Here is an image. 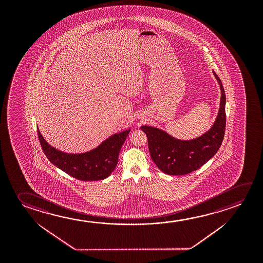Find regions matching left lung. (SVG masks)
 Instances as JSON below:
<instances>
[{
	"instance_id": "left-lung-1",
	"label": "left lung",
	"mask_w": 263,
	"mask_h": 263,
	"mask_svg": "<svg viewBox=\"0 0 263 263\" xmlns=\"http://www.w3.org/2000/svg\"><path fill=\"white\" fill-rule=\"evenodd\" d=\"M213 73L219 83L221 98L215 123L205 133L194 139L181 140L151 125L140 127L146 133L151 159L166 174L185 175L194 172L219 149L226 129V95L219 78L215 71Z\"/></svg>"
}]
</instances>
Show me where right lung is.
Here are the masks:
<instances>
[{
    "mask_svg": "<svg viewBox=\"0 0 263 263\" xmlns=\"http://www.w3.org/2000/svg\"><path fill=\"white\" fill-rule=\"evenodd\" d=\"M130 129L114 134L93 149L71 154L50 146L39 128V142L45 155L52 164L80 181H100L107 178L117 167L121 147Z\"/></svg>",
    "mask_w": 263,
    "mask_h": 263,
    "instance_id": "add662e5",
    "label": "right lung"
}]
</instances>
